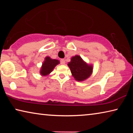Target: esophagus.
<instances>
[{
	"label": "esophagus",
	"mask_w": 133,
	"mask_h": 133,
	"mask_svg": "<svg viewBox=\"0 0 133 133\" xmlns=\"http://www.w3.org/2000/svg\"><path fill=\"white\" fill-rule=\"evenodd\" d=\"M60 63H61L62 64H65V60L64 59H61V60H60Z\"/></svg>",
	"instance_id": "1"
}]
</instances>
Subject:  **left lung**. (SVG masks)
Returning a JSON list of instances; mask_svg holds the SVG:
<instances>
[{"mask_svg":"<svg viewBox=\"0 0 133 133\" xmlns=\"http://www.w3.org/2000/svg\"><path fill=\"white\" fill-rule=\"evenodd\" d=\"M68 66L72 75L77 81H83L88 78L92 72V66L87 64L79 56H75L71 58Z\"/></svg>","mask_w":133,"mask_h":133,"instance_id":"8db88e82","label":"left lung"}]
</instances>
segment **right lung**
I'll return each instance as SVG.
<instances>
[{
  "mask_svg": "<svg viewBox=\"0 0 133 133\" xmlns=\"http://www.w3.org/2000/svg\"><path fill=\"white\" fill-rule=\"evenodd\" d=\"M59 63V61L56 59H51L49 57L45 58V61L43 63L40 73L43 76H46L49 75L50 72L52 71L56 65Z\"/></svg>",
  "mask_w": 133,
  "mask_h": 133,
  "instance_id": "add662e5",
  "label": "right lung"
}]
</instances>
